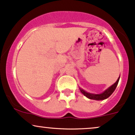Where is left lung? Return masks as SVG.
Masks as SVG:
<instances>
[{"mask_svg": "<svg viewBox=\"0 0 135 135\" xmlns=\"http://www.w3.org/2000/svg\"><path fill=\"white\" fill-rule=\"evenodd\" d=\"M119 78H118V80L116 81V82L112 85L111 86L109 87V88H107L105 91H104L102 93L100 94H92V93H90L86 92V91H84L83 89H80L81 92L85 96H86L87 98L90 99H93V100H104L107 99L109 97H110L112 95V93L114 92L115 88H116L117 85H118L119 80Z\"/></svg>", "mask_w": 135, "mask_h": 135, "instance_id": "left-lung-1", "label": "left lung"}]
</instances>
